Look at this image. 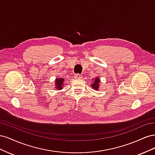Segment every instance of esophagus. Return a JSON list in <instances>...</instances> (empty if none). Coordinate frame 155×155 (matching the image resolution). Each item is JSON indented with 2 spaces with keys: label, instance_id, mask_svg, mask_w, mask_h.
<instances>
[{
  "label": "esophagus",
  "instance_id": "1",
  "mask_svg": "<svg viewBox=\"0 0 155 155\" xmlns=\"http://www.w3.org/2000/svg\"><path fill=\"white\" fill-rule=\"evenodd\" d=\"M74 78H76V79H81V78H82V76H81L80 74H75V75H74Z\"/></svg>",
  "mask_w": 155,
  "mask_h": 155
}]
</instances>
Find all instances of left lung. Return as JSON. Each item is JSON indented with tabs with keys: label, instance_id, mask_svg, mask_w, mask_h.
<instances>
[{
	"label": "left lung",
	"instance_id": "8db88e82",
	"mask_svg": "<svg viewBox=\"0 0 155 155\" xmlns=\"http://www.w3.org/2000/svg\"><path fill=\"white\" fill-rule=\"evenodd\" d=\"M92 85L91 87L92 88L94 89V90L98 91L100 87V84H101V80L99 77H96L94 79H92Z\"/></svg>",
	"mask_w": 155,
	"mask_h": 155
}]
</instances>
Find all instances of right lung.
I'll use <instances>...</instances> for the list:
<instances>
[{
  "instance_id": "right-lung-1",
  "label": "right lung",
  "mask_w": 155,
  "mask_h": 155,
  "mask_svg": "<svg viewBox=\"0 0 155 155\" xmlns=\"http://www.w3.org/2000/svg\"><path fill=\"white\" fill-rule=\"evenodd\" d=\"M55 90H62L63 87H64L63 83L64 81V79L58 78L55 79Z\"/></svg>"
}]
</instances>
